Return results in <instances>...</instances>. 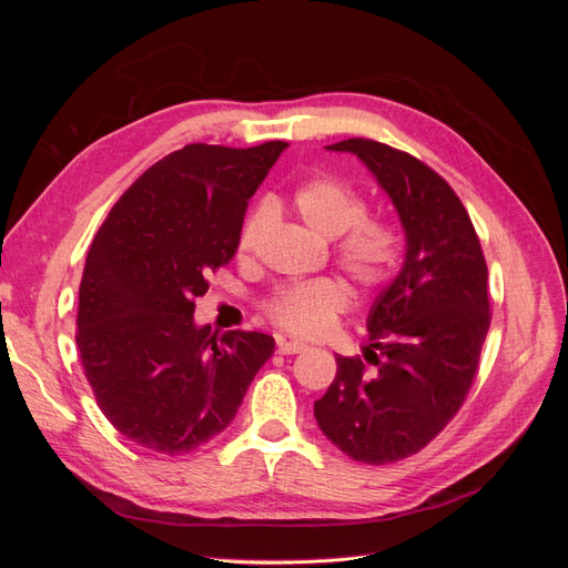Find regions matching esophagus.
I'll return each instance as SVG.
<instances>
[{"label":"esophagus","instance_id":"obj_1","mask_svg":"<svg viewBox=\"0 0 568 568\" xmlns=\"http://www.w3.org/2000/svg\"><path fill=\"white\" fill-rule=\"evenodd\" d=\"M307 346L301 341H286V338H277V351L282 355H296V353H303Z\"/></svg>","mask_w":568,"mask_h":568}]
</instances>
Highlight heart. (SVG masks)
<instances>
[{"label": "heart", "mask_w": 568, "mask_h": 568, "mask_svg": "<svg viewBox=\"0 0 568 568\" xmlns=\"http://www.w3.org/2000/svg\"><path fill=\"white\" fill-rule=\"evenodd\" d=\"M294 209L322 236H338L334 255L341 270L363 288H382L403 265L405 236L395 220L367 215V199L355 184L334 175L303 182L294 192ZM274 220V205L261 199L236 232V253L248 257ZM348 307V291L332 277L286 284L263 305L265 317L282 332L320 336Z\"/></svg>", "instance_id": "b5f03b06"}]
</instances>
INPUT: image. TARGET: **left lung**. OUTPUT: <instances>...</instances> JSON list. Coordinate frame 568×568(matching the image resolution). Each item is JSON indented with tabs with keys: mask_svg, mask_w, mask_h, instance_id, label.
<instances>
[{
	"mask_svg": "<svg viewBox=\"0 0 568 568\" xmlns=\"http://www.w3.org/2000/svg\"><path fill=\"white\" fill-rule=\"evenodd\" d=\"M398 209L405 265L374 301L364 359L336 357L320 400L322 434L355 462L388 464L426 448L453 422L478 374L490 326L488 265L455 189L407 151L343 140Z\"/></svg>",
	"mask_w": 568,
	"mask_h": 568,
	"instance_id": "8db88e82",
	"label": "left lung"
}]
</instances>
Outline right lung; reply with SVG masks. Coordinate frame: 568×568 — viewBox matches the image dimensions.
I'll use <instances>...</instances> for the list:
<instances>
[{"label": "right lung", "instance_id": "1", "mask_svg": "<svg viewBox=\"0 0 568 568\" xmlns=\"http://www.w3.org/2000/svg\"><path fill=\"white\" fill-rule=\"evenodd\" d=\"M286 142L186 144L118 199L90 246L75 343L99 409L146 450L186 455L225 432L274 351L261 332L194 324L236 253L253 192Z\"/></svg>", "mask_w": 568, "mask_h": 568}]
</instances>
